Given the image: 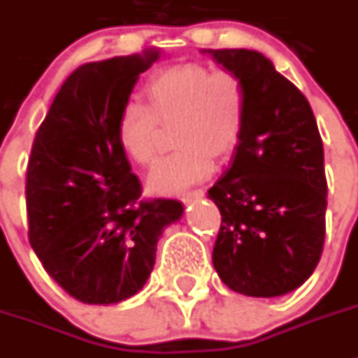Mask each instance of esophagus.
<instances>
[{"mask_svg":"<svg viewBox=\"0 0 358 358\" xmlns=\"http://www.w3.org/2000/svg\"><path fill=\"white\" fill-rule=\"evenodd\" d=\"M201 197H204V190H192V192H185V194L181 195V201L182 203H192V201L195 199H201Z\"/></svg>","mask_w":358,"mask_h":358,"instance_id":"obj_1","label":"esophagus"}]
</instances>
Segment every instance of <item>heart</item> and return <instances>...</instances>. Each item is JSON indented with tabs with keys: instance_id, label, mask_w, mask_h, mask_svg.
Masks as SVG:
<instances>
[{
	"instance_id": "1",
	"label": "heart",
	"mask_w": 358,
	"mask_h": 358,
	"mask_svg": "<svg viewBox=\"0 0 358 358\" xmlns=\"http://www.w3.org/2000/svg\"><path fill=\"white\" fill-rule=\"evenodd\" d=\"M145 90L150 106L128 101L117 119V141L132 161L150 166L161 152L163 124L177 123L179 148L150 173L152 190L177 194L208 177L213 157L234 154L248 115L243 76L190 61L154 72Z\"/></svg>"
}]
</instances>
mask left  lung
<instances>
[{"mask_svg": "<svg viewBox=\"0 0 358 358\" xmlns=\"http://www.w3.org/2000/svg\"><path fill=\"white\" fill-rule=\"evenodd\" d=\"M203 52L248 88L234 163L208 190L222 217L213 268L234 292L279 297L306 282L324 248L328 182L315 115L261 52Z\"/></svg>", "mask_w": 358, "mask_h": 358, "instance_id": "obj_1", "label": "left lung"}]
</instances>
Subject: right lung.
Instances as JSON below:
<instances>
[{"mask_svg": "<svg viewBox=\"0 0 358 358\" xmlns=\"http://www.w3.org/2000/svg\"><path fill=\"white\" fill-rule=\"evenodd\" d=\"M159 50L85 63L66 78L36 132L27 168L29 241L43 268L85 304H115L145 286L155 246L182 215L143 199L117 141V119Z\"/></svg>", "mask_w": 358, "mask_h": 358, "instance_id": "right-lung-1", "label": "right lung"}]
</instances>
